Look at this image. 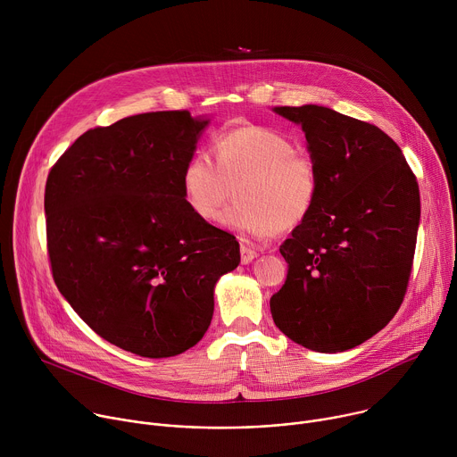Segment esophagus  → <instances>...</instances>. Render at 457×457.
<instances>
[{"label":"esophagus","instance_id":"obj_1","mask_svg":"<svg viewBox=\"0 0 457 457\" xmlns=\"http://www.w3.org/2000/svg\"><path fill=\"white\" fill-rule=\"evenodd\" d=\"M258 256V253L254 251V249H251V247H247V245H240V260H242V264H249V262H253V260Z\"/></svg>","mask_w":457,"mask_h":457}]
</instances>
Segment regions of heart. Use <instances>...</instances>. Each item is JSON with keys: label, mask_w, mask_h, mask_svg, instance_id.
<instances>
[{"label": "heart", "mask_w": 457, "mask_h": 457, "mask_svg": "<svg viewBox=\"0 0 457 457\" xmlns=\"http://www.w3.org/2000/svg\"><path fill=\"white\" fill-rule=\"evenodd\" d=\"M180 187L187 208L206 222L220 215L235 187L238 201L222 215V224L242 238L260 240L307 219L320 173L311 157L296 154L275 129L244 126L217 139L215 161L208 152L191 155Z\"/></svg>", "instance_id": "b5f03b06"}]
</instances>
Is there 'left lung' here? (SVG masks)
Wrapping results in <instances>:
<instances>
[{
  "mask_svg": "<svg viewBox=\"0 0 457 457\" xmlns=\"http://www.w3.org/2000/svg\"><path fill=\"white\" fill-rule=\"evenodd\" d=\"M273 112L302 126L320 191L280 245L289 270L271 314L295 344L344 353L381 331L403 302L420 187L400 146L378 126L318 104Z\"/></svg>",
  "mask_w": 457,
  "mask_h": 457,
  "instance_id": "8db88e82",
  "label": "left lung"
}]
</instances>
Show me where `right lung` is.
I'll return each mask as SVG.
<instances>
[{"mask_svg":"<svg viewBox=\"0 0 457 457\" xmlns=\"http://www.w3.org/2000/svg\"><path fill=\"white\" fill-rule=\"evenodd\" d=\"M208 124L175 110L88 129L46 179L59 293L101 338L145 358L201 342L217 280L240 264L235 237L182 197V170Z\"/></svg>","mask_w":457,"mask_h":457,"instance_id":"1","label":"right lung"}]
</instances>
